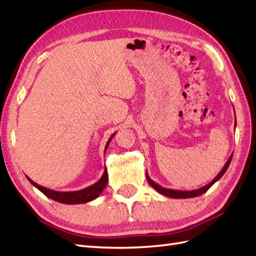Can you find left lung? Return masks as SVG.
I'll return each mask as SVG.
<instances>
[{
    "instance_id": "obj_1",
    "label": "left lung",
    "mask_w": 256,
    "mask_h": 256,
    "mask_svg": "<svg viewBox=\"0 0 256 256\" xmlns=\"http://www.w3.org/2000/svg\"><path fill=\"white\" fill-rule=\"evenodd\" d=\"M234 128H236V126H234ZM232 156H234V154H231V156L229 157V159L227 160V162L224 164V168L222 169V171L219 172V174L215 176V179H214L212 182H210L208 184H206L205 186H203V188H198V190H192V191H180V190H174V188H164V186H159L158 183H156V182H154L150 178V176L147 174V172H146V176H147V181H148V183L150 184V186L156 190V191L158 192V193H160V194H162V195H164V196H168V198H196V196H200V195H202V194H204L207 190H208L214 183L215 182H217L219 179H220V178L224 174V172L227 171V169H228V167H229V164H230V162H231V159H232Z\"/></svg>"
}]
</instances>
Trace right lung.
Wrapping results in <instances>:
<instances>
[{
	"mask_svg": "<svg viewBox=\"0 0 256 256\" xmlns=\"http://www.w3.org/2000/svg\"><path fill=\"white\" fill-rule=\"evenodd\" d=\"M116 134V133H114ZM114 134L111 135V138L108 140V142H106V148H104V152L108 150V146L110 144V142L114 138ZM28 181L30 182L34 188H37L40 192H42L48 198L56 200L58 203L62 204H85L88 203V202H92L94 200H96L98 196L101 194V192L106 188V183H108V171H106V168L104 170V174L101 176L99 181L96 183H94L92 186H88L86 188L80 190V191H72V192H60V191H54V190H50L44 186H41L39 184L34 182L30 178L27 176Z\"/></svg>",
	"mask_w": 256,
	"mask_h": 256,
	"instance_id": "right-lung-1",
	"label": "right lung"
}]
</instances>
